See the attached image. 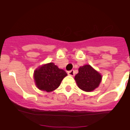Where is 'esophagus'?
Returning <instances> with one entry per match:
<instances>
[{
    "mask_svg": "<svg viewBox=\"0 0 130 130\" xmlns=\"http://www.w3.org/2000/svg\"><path fill=\"white\" fill-rule=\"evenodd\" d=\"M68 75H71V76H73L74 74H75V72H74V70H71V71H68Z\"/></svg>",
    "mask_w": 130,
    "mask_h": 130,
    "instance_id": "esophagus-1",
    "label": "esophagus"
}]
</instances>
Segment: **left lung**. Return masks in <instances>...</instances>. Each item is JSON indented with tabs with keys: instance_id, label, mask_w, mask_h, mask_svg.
<instances>
[{
	"instance_id": "obj_1",
	"label": "left lung",
	"mask_w": 130,
	"mask_h": 130,
	"mask_svg": "<svg viewBox=\"0 0 130 130\" xmlns=\"http://www.w3.org/2000/svg\"><path fill=\"white\" fill-rule=\"evenodd\" d=\"M79 72L75 76V79L79 88L86 92L94 90L101 82V74L90 65H86L79 68Z\"/></svg>"
}]
</instances>
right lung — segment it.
<instances>
[{"instance_id":"1","label":"right lung","mask_w":130,"mask_h":130,"mask_svg":"<svg viewBox=\"0 0 130 130\" xmlns=\"http://www.w3.org/2000/svg\"><path fill=\"white\" fill-rule=\"evenodd\" d=\"M67 73L59 69L53 63H50L39 67L34 71L36 84L40 90L51 92L57 89Z\"/></svg>"}]
</instances>
